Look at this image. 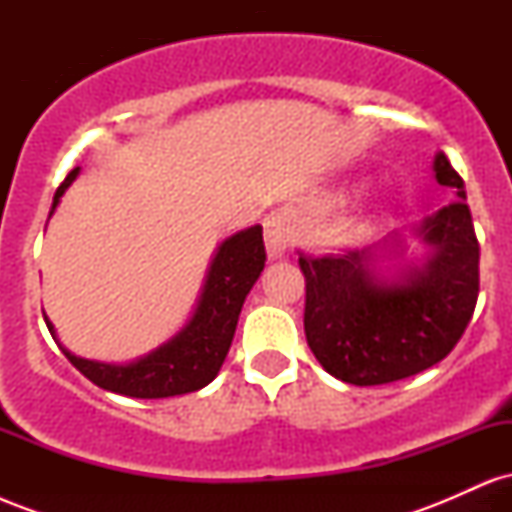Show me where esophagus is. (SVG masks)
Instances as JSON below:
<instances>
[{
  "label": "esophagus",
  "mask_w": 512,
  "mask_h": 512,
  "mask_svg": "<svg viewBox=\"0 0 512 512\" xmlns=\"http://www.w3.org/2000/svg\"><path fill=\"white\" fill-rule=\"evenodd\" d=\"M264 248H267L269 260H281L289 248V231H286L284 216L269 214L264 219Z\"/></svg>",
  "instance_id": "34e87169"
}]
</instances>
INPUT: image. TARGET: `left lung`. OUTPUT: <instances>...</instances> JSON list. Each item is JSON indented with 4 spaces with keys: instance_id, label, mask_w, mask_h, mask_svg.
Listing matches in <instances>:
<instances>
[{
    "instance_id": "1",
    "label": "left lung",
    "mask_w": 512,
    "mask_h": 512,
    "mask_svg": "<svg viewBox=\"0 0 512 512\" xmlns=\"http://www.w3.org/2000/svg\"><path fill=\"white\" fill-rule=\"evenodd\" d=\"M433 178L457 199L409 228L424 248L407 260V236L344 255L305 257V339L337 380L368 387L436 366L460 342L479 296V243L464 180L438 151Z\"/></svg>"
}]
</instances>
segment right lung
Instances as JSON below:
<instances>
[{
  "label": "right lung",
  "instance_id": "add662e5",
  "mask_svg": "<svg viewBox=\"0 0 512 512\" xmlns=\"http://www.w3.org/2000/svg\"><path fill=\"white\" fill-rule=\"evenodd\" d=\"M79 170L81 168H74L57 187L50 216L55 214L57 204L64 192L72 187ZM264 260L267 255H264L260 223L228 236L211 255L207 276H204L202 291H199L190 320L168 342L134 361L105 363L76 356L60 344L55 325L48 317H45V325L62 354L72 361V366L103 390L137 399L187 395V392L207 387L219 375L228 349H231L233 334H236L238 315L250 289L260 279Z\"/></svg>",
  "mask_w": 512,
  "mask_h": 512
}]
</instances>
